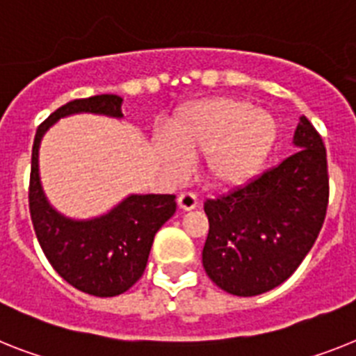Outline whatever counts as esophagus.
<instances>
[{"label":"esophagus","instance_id":"esophagus-1","mask_svg":"<svg viewBox=\"0 0 356 356\" xmlns=\"http://www.w3.org/2000/svg\"><path fill=\"white\" fill-rule=\"evenodd\" d=\"M179 201V206L183 208V210H193V208H197V204H199V199H197V193L193 192H183L179 193L177 197Z\"/></svg>","mask_w":356,"mask_h":356}]
</instances>
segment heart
<instances>
[{
	"label": "heart",
	"instance_id": "b5f03b06",
	"mask_svg": "<svg viewBox=\"0 0 356 356\" xmlns=\"http://www.w3.org/2000/svg\"><path fill=\"white\" fill-rule=\"evenodd\" d=\"M279 137L277 119L246 99L213 97L184 106L168 124V141L157 143L161 163L183 175L206 157L211 183L238 186L264 168Z\"/></svg>",
	"mask_w": 356,
	"mask_h": 356
}]
</instances>
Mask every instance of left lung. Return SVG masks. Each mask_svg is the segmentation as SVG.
I'll list each match as a JSON object with an SVG mask.
<instances>
[{
  "label": "left lung",
  "instance_id": "1",
  "mask_svg": "<svg viewBox=\"0 0 356 356\" xmlns=\"http://www.w3.org/2000/svg\"><path fill=\"white\" fill-rule=\"evenodd\" d=\"M298 152L243 186L206 199V275L237 297L270 291L293 275L315 244L330 201L325 146L300 118Z\"/></svg>",
  "mask_w": 356,
  "mask_h": 356
}]
</instances>
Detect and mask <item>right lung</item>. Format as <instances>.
<instances>
[{"instance_id": "1", "label": "right lung", "mask_w": 356, "mask_h": 356, "mask_svg": "<svg viewBox=\"0 0 356 356\" xmlns=\"http://www.w3.org/2000/svg\"><path fill=\"white\" fill-rule=\"evenodd\" d=\"M119 95L101 94L63 104L38 128L32 146L29 208L35 237L52 268L83 293L115 297L145 273L155 234L175 213V195H130L106 215L74 220L49 204L40 183V143L54 122L72 113L122 118Z\"/></svg>"}]
</instances>
